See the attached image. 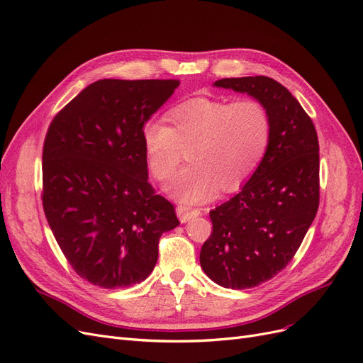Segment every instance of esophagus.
<instances>
[{"mask_svg": "<svg viewBox=\"0 0 363 363\" xmlns=\"http://www.w3.org/2000/svg\"><path fill=\"white\" fill-rule=\"evenodd\" d=\"M201 215L200 208H192V207H186V206H179L177 207V216L180 219V223H188L189 219L196 218Z\"/></svg>", "mask_w": 363, "mask_h": 363, "instance_id": "obj_1", "label": "esophagus"}]
</instances>
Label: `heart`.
I'll list each match as a JSON object with an SVG mask.
<instances>
[{
    "instance_id": "b5f03b06",
    "label": "heart",
    "mask_w": 363,
    "mask_h": 363,
    "mask_svg": "<svg viewBox=\"0 0 363 363\" xmlns=\"http://www.w3.org/2000/svg\"><path fill=\"white\" fill-rule=\"evenodd\" d=\"M171 127L148 119L140 142L151 174L169 179L188 150V167L167 184V192L186 204L211 200L221 188L236 191L265 159L271 142V118L257 100L194 96L168 112Z\"/></svg>"
}]
</instances>
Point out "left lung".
I'll return each instance as SVG.
<instances>
[{
  "instance_id": "8db88e82",
  "label": "left lung",
  "mask_w": 363,
  "mask_h": 363,
  "mask_svg": "<svg viewBox=\"0 0 363 363\" xmlns=\"http://www.w3.org/2000/svg\"><path fill=\"white\" fill-rule=\"evenodd\" d=\"M216 87L256 98L271 118V142L244 188L211 211L212 235L200 263L223 288L248 289L286 268L320 204V145L296 98L265 75L223 79Z\"/></svg>"
}]
</instances>
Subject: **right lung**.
Segmentation results:
<instances>
[{
    "mask_svg": "<svg viewBox=\"0 0 363 363\" xmlns=\"http://www.w3.org/2000/svg\"><path fill=\"white\" fill-rule=\"evenodd\" d=\"M179 80H98L54 116L43 142L42 204L51 232L79 276L106 289L144 281L159 239L177 227L156 195L140 128Z\"/></svg>",
    "mask_w": 363,
    "mask_h": 363,
    "instance_id": "add662e5",
    "label": "right lung"
}]
</instances>
